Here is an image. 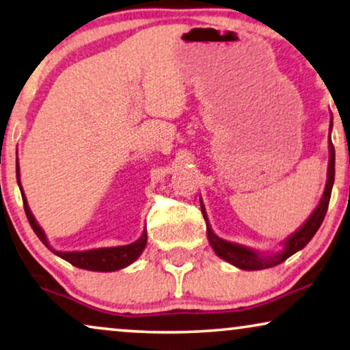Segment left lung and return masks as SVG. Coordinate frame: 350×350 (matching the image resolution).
Returning <instances> with one entry per match:
<instances>
[{"label":"left lung","instance_id":"1","mask_svg":"<svg viewBox=\"0 0 350 350\" xmlns=\"http://www.w3.org/2000/svg\"><path fill=\"white\" fill-rule=\"evenodd\" d=\"M333 128V119L332 124H329V133H332ZM328 149H329V159H328V171H327V184H325L323 195L321 198V203L316 209L312 211V214L309 215V219L304 222L299 228L295 231L293 234H290L287 239L284 241V249L278 254H269L263 255L257 252V250L244 247V245L228 243L222 238H219L217 234L214 233L213 228L208 222V215H206V211L201 204V213H203V217L206 220V230H208V239L211 247L214 249V252L219 255L220 258H224L225 262L234 265L236 268L245 269V271H258V269H267L275 267V265L282 263L288 257H292L293 254H297L298 250H301L304 245H306L309 241L312 239V236L316 234V231L321 228V225L325 219V214H327L329 196H332V189L334 182V147L332 144V135H329L328 141Z\"/></svg>","mask_w":350,"mask_h":350}]
</instances>
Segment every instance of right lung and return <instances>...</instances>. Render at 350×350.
<instances>
[{"instance_id": "add662e5", "label": "right lung", "mask_w": 350, "mask_h": 350, "mask_svg": "<svg viewBox=\"0 0 350 350\" xmlns=\"http://www.w3.org/2000/svg\"><path fill=\"white\" fill-rule=\"evenodd\" d=\"M16 170H17V182L21 187L22 198H23V208H25V214L28 217V222L31 225V228L39 239L42 241V244L46 245L49 250H52L57 257H60L66 262H70L72 267L88 269V271H101V273H109L117 271V269L126 268L128 265H131L135 260L139 257L147 244V231H142L141 238L135 241V243L126 244V245H117V247H100V249H92V250H76V252H62V250H55L49 244L47 236L44 233V230L39 226V224L34 219V215L29 211L28 201L23 193L22 184H21V168H18V159L16 160Z\"/></svg>"}]
</instances>
